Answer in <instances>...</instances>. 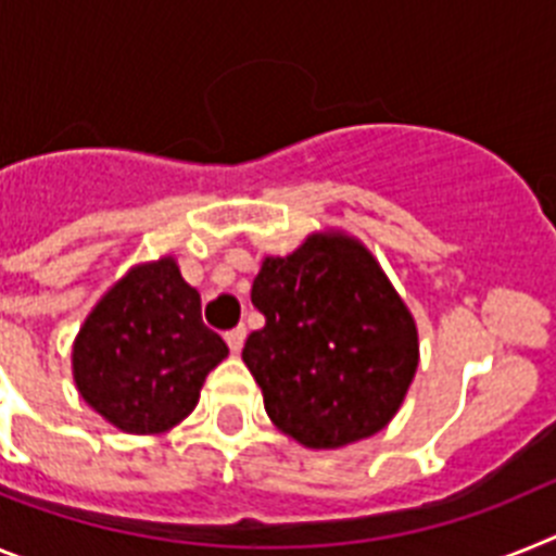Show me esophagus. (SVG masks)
I'll list each match as a JSON object with an SVG mask.
<instances>
[{"label": "esophagus", "mask_w": 556, "mask_h": 556, "mask_svg": "<svg viewBox=\"0 0 556 556\" xmlns=\"http://www.w3.org/2000/svg\"><path fill=\"white\" fill-rule=\"evenodd\" d=\"M243 341H245V327H235V330L226 332V344H229L231 352L243 350Z\"/></svg>", "instance_id": "obj_1"}]
</instances>
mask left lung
I'll return each instance as SVG.
<instances>
[{
  "instance_id": "left-lung-1",
  "label": "left lung",
  "mask_w": 556,
  "mask_h": 556,
  "mask_svg": "<svg viewBox=\"0 0 556 556\" xmlns=\"http://www.w3.org/2000/svg\"><path fill=\"white\" fill-rule=\"evenodd\" d=\"M263 330L243 361L279 431L307 447H341L397 414L419 361L417 327L369 251L313 235L265 257L251 285Z\"/></svg>"
}]
</instances>
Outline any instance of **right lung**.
I'll return each mask as SVG.
<instances>
[{
  "instance_id": "obj_1",
  "label": "right lung",
  "mask_w": 556,
  "mask_h": 556,
  "mask_svg": "<svg viewBox=\"0 0 556 556\" xmlns=\"http://www.w3.org/2000/svg\"><path fill=\"white\" fill-rule=\"evenodd\" d=\"M229 355L204 325L201 296L170 257L139 265L89 313L72 352L77 392L111 425L159 433L195 408L201 386Z\"/></svg>"
}]
</instances>
